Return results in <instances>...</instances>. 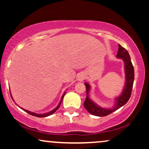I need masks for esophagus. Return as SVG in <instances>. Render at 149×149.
Returning <instances> with one entry per match:
<instances>
[{
	"mask_svg": "<svg viewBox=\"0 0 149 149\" xmlns=\"http://www.w3.org/2000/svg\"><path fill=\"white\" fill-rule=\"evenodd\" d=\"M84 76H83V75H82V74H81V75H79V76L78 77V81H82L83 79H84Z\"/></svg>",
	"mask_w": 149,
	"mask_h": 149,
	"instance_id": "esophagus-1",
	"label": "esophagus"
}]
</instances>
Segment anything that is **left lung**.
<instances>
[{"label": "left lung", "instance_id": "1", "mask_svg": "<svg viewBox=\"0 0 149 149\" xmlns=\"http://www.w3.org/2000/svg\"><path fill=\"white\" fill-rule=\"evenodd\" d=\"M117 58L122 59L123 60L125 74V83L121 93L115 98V105L113 107L109 108V109H105V108L100 107L93 100H91L89 97V92L90 91L91 87L89 83H85L87 89V96L84 102V107L91 115L97 116V117H105V116L109 115L111 113H113L114 111L120 109L123 105H125L131 96L134 81V69L129 53L120 45H119Z\"/></svg>", "mask_w": 149, "mask_h": 149}]
</instances>
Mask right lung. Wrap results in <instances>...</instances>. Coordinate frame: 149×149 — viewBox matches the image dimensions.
Masks as SVG:
<instances>
[{
    "mask_svg": "<svg viewBox=\"0 0 149 149\" xmlns=\"http://www.w3.org/2000/svg\"><path fill=\"white\" fill-rule=\"evenodd\" d=\"M65 93H66V91H65V92L64 93V94L62 95V97H61V100H60V103L58 104V105L57 106V107L56 108H55V109H54V110H52V111H49V112H48V113H43V114H37V113H33V112H31V111H28V110H26V109H22V108H21V109H22V110H24V111H26V113H28V114H30V115H33V116H35V117H47V116H49V115H52V114H54L55 112H56L57 110H58V109H59V107H60V104H61V103H62V100H63V97H64V95H65ZM10 94H11V92H10ZM11 98L13 99V97H12V95H11Z\"/></svg>",
    "mask_w": 149,
    "mask_h": 149,
    "instance_id": "add662e5",
    "label": "right lung"
}]
</instances>
